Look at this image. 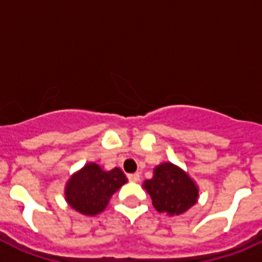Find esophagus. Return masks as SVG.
Here are the masks:
<instances>
[{
  "instance_id": "obj_1",
  "label": "esophagus",
  "mask_w": 262,
  "mask_h": 262,
  "mask_svg": "<svg viewBox=\"0 0 262 262\" xmlns=\"http://www.w3.org/2000/svg\"><path fill=\"white\" fill-rule=\"evenodd\" d=\"M127 177H128V180L131 182H138L139 180H140V176H139V173H131V174H127Z\"/></svg>"
}]
</instances>
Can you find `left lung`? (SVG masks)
Masks as SVG:
<instances>
[{"label":"left lung","instance_id":"left-lung-1","mask_svg":"<svg viewBox=\"0 0 262 262\" xmlns=\"http://www.w3.org/2000/svg\"><path fill=\"white\" fill-rule=\"evenodd\" d=\"M159 212L176 216L191 209L200 198L198 185L189 173L170 161L154 168V176L143 182Z\"/></svg>","mask_w":262,"mask_h":262}]
</instances>
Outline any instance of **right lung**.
Listing matches in <instances>:
<instances>
[{"label": "right lung", "mask_w": 262, "mask_h": 262, "mask_svg": "<svg viewBox=\"0 0 262 262\" xmlns=\"http://www.w3.org/2000/svg\"><path fill=\"white\" fill-rule=\"evenodd\" d=\"M127 181L120 168L106 170L97 163H86L69 177L64 195L67 203L75 211L94 216L107 207L113 194Z\"/></svg>", "instance_id": "obj_1"}]
</instances>
